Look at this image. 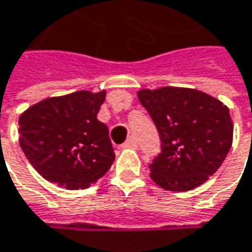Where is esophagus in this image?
Segmentation results:
<instances>
[{"label": "esophagus", "instance_id": "34e87169", "mask_svg": "<svg viewBox=\"0 0 252 252\" xmlns=\"http://www.w3.org/2000/svg\"><path fill=\"white\" fill-rule=\"evenodd\" d=\"M137 140L135 138H129V140H126L124 144H123V148H137Z\"/></svg>", "mask_w": 252, "mask_h": 252}]
</instances>
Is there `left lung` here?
I'll return each mask as SVG.
<instances>
[{
	"label": "left lung",
	"mask_w": 252,
	"mask_h": 252,
	"mask_svg": "<svg viewBox=\"0 0 252 252\" xmlns=\"http://www.w3.org/2000/svg\"><path fill=\"white\" fill-rule=\"evenodd\" d=\"M161 138L151 180L168 191H189L218 170L232 145V120L224 102L194 88L161 87L137 93Z\"/></svg>",
	"instance_id": "obj_1"
}]
</instances>
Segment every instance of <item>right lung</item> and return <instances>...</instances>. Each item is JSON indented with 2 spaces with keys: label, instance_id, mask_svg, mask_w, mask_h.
I'll list each match as a JSON object with an SVG mask.
<instances>
[{
  "label": "right lung",
  "instance_id": "obj_1",
  "mask_svg": "<svg viewBox=\"0 0 252 252\" xmlns=\"http://www.w3.org/2000/svg\"><path fill=\"white\" fill-rule=\"evenodd\" d=\"M99 93L50 96L20 115V145L41 177L67 189L88 188L110 170L115 153L108 128L96 114Z\"/></svg>",
  "mask_w": 252,
  "mask_h": 252
}]
</instances>
